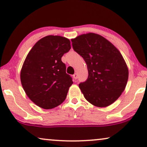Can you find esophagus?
<instances>
[{
    "label": "esophagus",
    "mask_w": 147,
    "mask_h": 147,
    "mask_svg": "<svg viewBox=\"0 0 147 147\" xmlns=\"http://www.w3.org/2000/svg\"><path fill=\"white\" fill-rule=\"evenodd\" d=\"M73 78H74V80H77V79H78V74H74V75H73Z\"/></svg>",
    "instance_id": "esophagus-1"
}]
</instances>
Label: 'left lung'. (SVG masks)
Here are the masks:
<instances>
[{"mask_svg":"<svg viewBox=\"0 0 147 147\" xmlns=\"http://www.w3.org/2000/svg\"><path fill=\"white\" fill-rule=\"evenodd\" d=\"M86 61L88 78L79 87L87 101L99 107L111 105L125 90L129 70L118 49L102 36L88 33L71 39Z\"/></svg>","mask_w":147,"mask_h":147,"instance_id":"1","label":"left lung"}]
</instances>
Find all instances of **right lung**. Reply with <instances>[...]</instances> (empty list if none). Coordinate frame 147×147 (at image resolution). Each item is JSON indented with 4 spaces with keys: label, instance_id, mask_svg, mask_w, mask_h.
Masks as SVG:
<instances>
[{
    "label": "right lung",
    "instance_id": "right-lung-1",
    "mask_svg": "<svg viewBox=\"0 0 147 147\" xmlns=\"http://www.w3.org/2000/svg\"><path fill=\"white\" fill-rule=\"evenodd\" d=\"M71 49L69 39L47 36L34 44L20 71L22 88L33 103L50 109L62 103L73 84L61 57Z\"/></svg>",
    "mask_w": 147,
    "mask_h": 147
}]
</instances>
